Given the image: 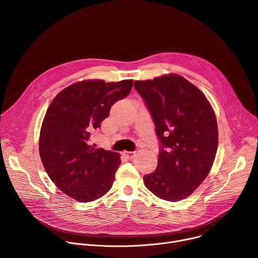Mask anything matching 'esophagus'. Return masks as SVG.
<instances>
[{"label":"esophagus","mask_w":258,"mask_h":258,"mask_svg":"<svg viewBox=\"0 0 258 258\" xmlns=\"http://www.w3.org/2000/svg\"><path fill=\"white\" fill-rule=\"evenodd\" d=\"M123 154H124V155H125L127 158H129V159H132V158L135 156L136 152H135V151H124Z\"/></svg>","instance_id":"34e87169"}]
</instances>
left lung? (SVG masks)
<instances>
[{
  "mask_svg": "<svg viewBox=\"0 0 258 258\" xmlns=\"http://www.w3.org/2000/svg\"><path fill=\"white\" fill-rule=\"evenodd\" d=\"M159 140L156 170L144 176L158 198L177 202L207 177L218 150L215 112L199 88L178 75L135 81Z\"/></svg>",
  "mask_w": 258,
  "mask_h": 258,
  "instance_id": "obj_1",
  "label": "left lung"
}]
</instances>
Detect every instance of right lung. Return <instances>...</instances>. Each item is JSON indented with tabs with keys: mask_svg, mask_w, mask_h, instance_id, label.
Returning <instances> with one entry per match:
<instances>
[{
	"mask_svg": "<svg viewBox=\"0 0 258 258\" xmlns=\"http://www.w3.org/2000/svg\"><path fill=\"white\" fill-rule=\"evenodd\" d=\"M133 80H87L61 90L44 115L39 155L55 185L71 198L92 202L107 192L120 163L119 154L90 144L109 115L111 106L126 98Z\"/></svg>",
	"mask_w": 258,
	"mask_h": 258,
	"instance_id": "add662e5",
	"label": "right lung"
}]
</instances>
